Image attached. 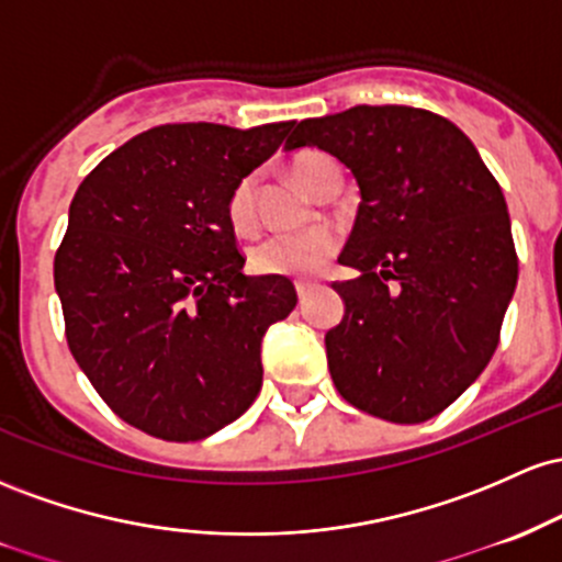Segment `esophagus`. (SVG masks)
<instances>
[{
	"instance_id": "34e87169",
	"label": "esophagus",
	"mask_w": 562,
	"mask_h": 562,
	"mask_svg": "<svg viewBox=\"0 0 562 562\" xmlns=\"http://www.w3.org/2000/svg\"><path fill=\"white\" fill-rule=\"evenodd\" d=\"M294 289H297V297H300V302H305V300L311 297V294H313L315 283H313V281H297V283H294Z\"/></svg>"
}]
</instances>
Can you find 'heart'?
I'll return each mask as SVG.
<instances>
[{
    "label": "heart",
    "instance_id": "1",
    "mask_svg": "<svg viewBox=\"0 0 562 562\" xmlns=\"http://www.w3.org/2000/svg\"><path fill=\"white\" fill-rule=\"evenodd\" d=\"M329 161L321 154H300L294 156L292 175L297 178L307 191L315 193L321 180V169ZM225 214H228V225L238 236H247L257 225V188L255 178H241L233 186L225 201ZM339 241L337 233L329 228H315L305 233H273V236L262 238L249 249L251 270L262 276H281V279H307V276L318 273L326 260L334 257Z\"/></svg>",
    "mask_w": 562,
    "mask_h": 562
}]
</instances>
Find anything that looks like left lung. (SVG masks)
Wrapping results in <instances>:
<instances>
[{"instance_id":"obj_1","label":"left lung","mask_w":562,"mask_h":562,"mask_svg":"<svg viewBox=\"0 0 562 562\" xmlns=\"http://www.w3.org/2000/svg\"><path fill=\"white\" fill-rule=\"evenodd\" d=\"M283 150L337 156L361 188L339 262L345 315L326 331L339 395L398 425L438 417L481 376L518 283L507 201L457 124L356 105L292 124Z\"/></svg>"}]
</instances>
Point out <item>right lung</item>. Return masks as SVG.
<instances>
[{"label": "right lung", "mask_w": 562, "mask_h": 562, "mask_svg": "<svg viewBox=\"0 0 562 562\" xmlns=\"http://www.w3.org/2000/svg\"><path fill=\"white\" fill-rule=\"evenodd\" d=\"M289 127L161 124L81 180L55 292L79 369L137 430L201 440L260 393L262 337L297 292L279 276L241 273L225 201Z\"/></svg>", "instance_id": "add662e5"}]
</instances>
